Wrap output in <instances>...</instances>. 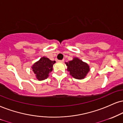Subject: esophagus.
<instances>
[{
    "label": "esophagus",
    "instance_id": "obj_1",
    "mask_svg": "<svg viewBox=\"0 0 123 123\" xmlns=\"http://www.w3.org/2000/svg\"><path fill=\"white\" fill-rule=\"evenodd\" d=\"M64 59H63V60H59V62H64Z\"/></svg>",
    "mask_w": 123,
    "mask_h": 123
}]
</instances>
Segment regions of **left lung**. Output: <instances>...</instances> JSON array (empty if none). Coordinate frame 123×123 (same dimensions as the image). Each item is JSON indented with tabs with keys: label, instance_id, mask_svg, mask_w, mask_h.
Masks as SVG:
<instances>
[{
	"label": "left lung",
	"instance_id": "1",
	"mask_svg": "<svg viewBox=\"0 0 123 123\" xmlns=\"http://www.w3.org/2000/svg\"><path fill=\"white\" fill-rule=\"evenodd\" d=\"M65 64L67 66V70L69 72V75L76 79H84L90 71L89 65L78 57H74L72 60L66 62Z\"/></svg>",
	"mask_w": 123,
	"mask_h": 123
}]
</instances>
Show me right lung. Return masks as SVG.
Returning a JSON list of instances; mask_svg holds the SVG:
<instances>
[{"mask_svg": "<svg viewBox=\"0 0 123 123\" xmlns=\"http://www.w3.org/2000/svg\"><path fill=\"white\" fill-rule=\"evenodd\" d=\"M55 63V61H52L45 56L41 57L40 60L35 62L31 68L36 79L39 81L46 79L53 70V65Z\"/></svg>", "mask_w": 123, "mask_h": 123, "instance_id": "1", "label": "right lung"}]
</instances>
